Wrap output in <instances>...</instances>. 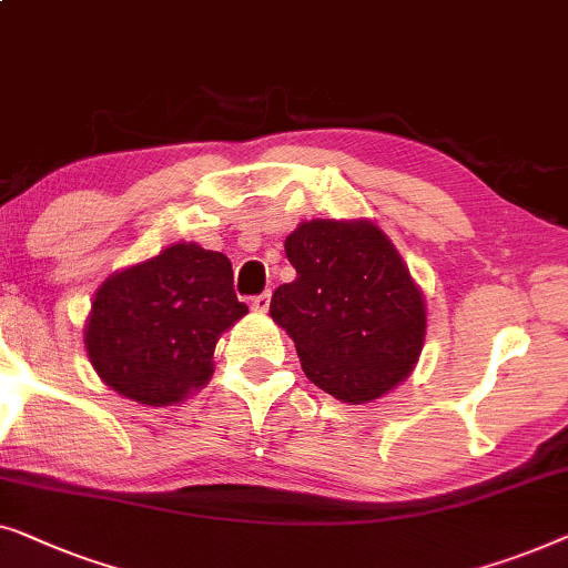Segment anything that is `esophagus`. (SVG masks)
<instances>
[{"mask_svg":"<svg viewBox=\"0 0 568 568\" xmlns=\"http://www.w3.org/2000/svg\"><path fill=\"white\" fill-rule=\"evenodd\" d=\"M252 308L260 311V314H265V311L270 308V293L265 291V293L254 295V298H252Z\"/></svg>","mask_w":568,"mask_h":568,"instance_id":"esophagus-1","label":"esophagus"}]
</instances>
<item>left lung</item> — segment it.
Returning <instances> with one entry per match:
<instances>
[{"label":"left lung","mask_w":568,"mask_h":568,"mask_svg":"<svg viewBox=\"0 0 568 568\" xmlns=\"http://www.w3.org/2000/svg\"><path fill=\"white\" fill-rule=\"evenodd\" d=\"M295 281L273 293L270 316L291 334L311 383L367 404L412 373L427 308L390 239L373 221H303L285 239Z\"/></svg>","instance_id":"1"}]
</instances>
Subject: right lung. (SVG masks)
Segmentation results:
<instances>
[{
	"instance_id": "add662e5",
	"label": "right lung",
	"mask_w": 568,
	"mask_h": 568,
	"mask_svg": "<svg viewBox=\"0 0 568 568\" xmlns=\"http://www.w3.org/2000/svg\"><path fill=\"white\" fill-rule=\"evenodd\" d=\"M246 311L226 254L180 242L98 287L84 347L105 386L170 406L211 381L215 342Z\"/></svg>"
}]
</instances>
